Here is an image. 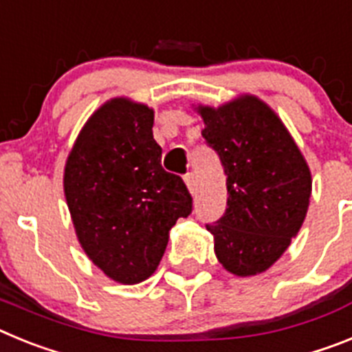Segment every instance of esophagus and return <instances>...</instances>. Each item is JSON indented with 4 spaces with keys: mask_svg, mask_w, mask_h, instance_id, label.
Returning a JSON list of instances; mask_svg holds the SVG:
<instances>
[{
    "mask_svg": "<svg viewBox=\"0 0 352 352\" xmlns=\"http://www.w3.org/2000/svg\"><path fill=\"white\" fill-rule=\"evenodd\" d=\"M185 183H186V188L190 190V194H195V190H197V182H195L194 173L185 174Z\"/></svg>",
    "mask_w": 352,
    "mask_h": 352,
    "instance_id": "34e87169",
    "label": "esophagus"
}]
</instances>
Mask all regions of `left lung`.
<instances>
[{"mask_svg":"<svg viewBox=\"0 0 352 352\" xmlns=\"http://www.w3.org/2000/svg\"><path fill=\"white\" fill-rule=\"evenodd\" d=\"M203 138L227 176L226 213L206 229L214 254L238 276L263 273L298 234L312 194V176L291 133L268 104L241 95L220 107L199 105Z\"/></svg>","mask_w":352,"mask_h":352,"instance_id":"1","label":"left lung"}]
</instances>
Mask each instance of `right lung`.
I'll list each match as a JSON object with an SVG mask.
<instances>
[{"label":"right lung","mask_w":352,"mask_h":352,"mask_svg":"<svg viewBox=\"0 0 352 352\" xmlns=\"http://www.w3.org/2000/svg\"><path fill=\"white\" fill-rule=\"evenodd\" d=\"M153 120V109L130 98L105 102L65 164V197L80 247L125 285L153 275L170 227L192 213L183 179L162 167Z\"/></svg>","instance_id":"1"}]
</instances>
